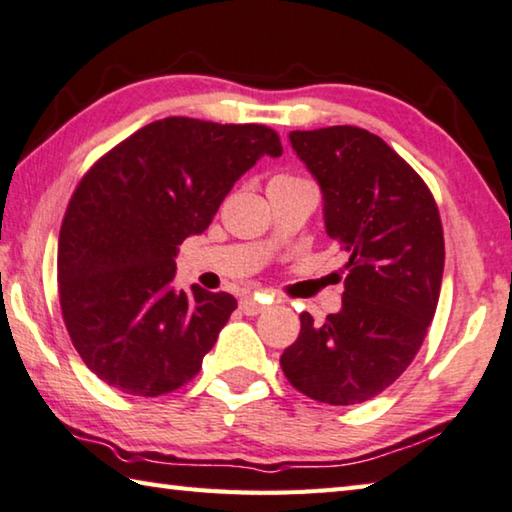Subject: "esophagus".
I'll list each match as a JSON object with an SVG mask.
<instances>
[{
    "mask_svg": "<svg viewBox=\"0 0 512 512\" xmlns=\"http://www.w3.org/2000/svg\"><path fill=\"white\" fill-rule=\"evenodd\" d=\"M240 309L247 313V316H258V313L265 311V304L263 302H256L254 297H242L240 300Z\"/></svg>",
    "mask_w": 512,
    "mask_h": 512,
    "instance_id": "34e87169",
    "label": "esophagus"
}]
</instances>
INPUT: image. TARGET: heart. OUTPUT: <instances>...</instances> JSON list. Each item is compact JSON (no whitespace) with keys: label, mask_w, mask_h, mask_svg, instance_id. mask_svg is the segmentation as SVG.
Returning <instances> with one entry per match:
<instances>
[{"label":"heart","mask_w":512,"mask_h":512,"mask_svg":"<svg viewBox=\"0 0 512 512\" xmlns=\"http://www.w3.org/2000/svg\"><path fill=\"white\" fill-rule=\"evenodd\" d=\"M286 180H295V176H288V174H279V176H274L270 183H286Z\"/></svg>","instance_id":"b5f03b06"}]
</instances>
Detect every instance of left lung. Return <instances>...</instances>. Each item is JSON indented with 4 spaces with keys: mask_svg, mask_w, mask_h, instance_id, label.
<instances>
[{
    "mask_svg": "<svg viewBox=\"0 0 512 512\" xmlns=\"http://www.w3.org/2000/svg\"><path fill=\"white\" fill-rule=\"evenodd\" d=\"M290 144L320 183L327 235L350 261L343 309L320 327L302 313L281 368L318 403L359 405L405 373L428 334L444 274L442 219L423 178L373 132L293 130Z\"/></svg>",
    "mask_w": 512,
    "mask_h": 512,
    "instance_id": "obj_1",
    "label": "left lung"
}]
</instances>
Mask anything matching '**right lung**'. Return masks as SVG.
Segmentation results:
<instances>
[{"instance_id": "1", "label": "right lung", "mask_w": 512, "mask_h": 512, "mask_svg": "<svg viewBox=\"0 0 512 512\" xmlns=\"http://www.w3.org/2000/svg\"><path fill=\"white\" fill-rule=\"evenodd\" d=\"M283 153L258 123L169 116L86 171L59 231V304L77 355L109 387L155 398L201 371L238 302L171 288L176 251L210 226L258 157Z\"/></svg>"}]
</instances>
